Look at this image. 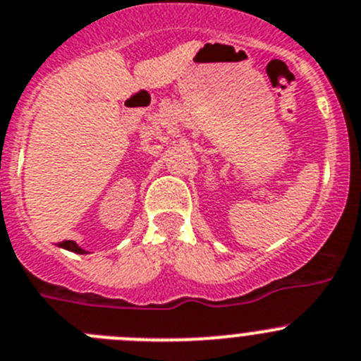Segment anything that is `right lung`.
<instances>
[{"mask_svg": "<svg viewBox=\"0 0 361 361\" xmlns=\"http://www.w3.org/2000/svg\"><path fill=\"white\" fill-rule=\"evenodd\" d=\"M60 246H61V248L68 250V252H74V253H87V252H85V250H81L80 246L75 245L74 241H63V243H60Z\"/></svg>", "mask_w": 361, "mask_h": 361, "instance_id": "1", "label": "right lung"}]
</instances>
